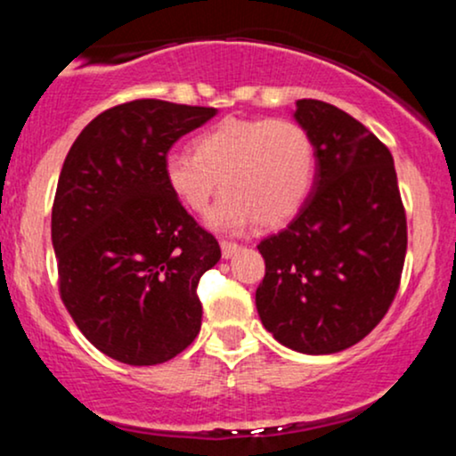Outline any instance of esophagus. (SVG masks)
Listing matches in <instances>:
<instances>
[{
    "instance_id": "esophagus-1",
    "label": "esophagus",
    "mask_w": 456,
    "mask_h": 456,
    "mask_svg": "<svg viewBox=\"0 0 456 456\" xmlns=\"http://www.w3.org/2000/svg\"><path fill=\"white\" fill-rule=\"evenodd\" d=\"M221 250H223V257H224V259H229V257H233L235 253H238V250H240V244L229 242V240H221Z\"/></svg>"
}]
</instances>
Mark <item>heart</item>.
Returning a JSON list of instances; mask_svg holds the SVG:
<instances>
[{"label":"heart","mask_w":456,"mask_h":456,"mask_svg":"<svg viewBox=\"0 0 456 456\" xmlns=\"http://www.w3.org/2000/svg\"><path fill=\"white\" fill-rule=\"evenodd\" d=\"M188 151L162 160L167 191L192 214L208 212L216 232L240 233L253 224L276 227L305 208L317 180V148L311 133L282 118H224L199 133Z\"/></svg>","instance_id":"obj_1"}]
</instances>
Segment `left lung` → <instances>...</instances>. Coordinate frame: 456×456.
Listing matches in <instances>:
<instances>
[{"label": "left lung", "mask_w": 456, "mask_h": 456, "mask_svg": "<svg viewBox=\"0 0 456 456\" xmlns=\"http://www.w3.org/2000/svg\"><path fill=\"white\" fill-rule=\"evenodd\" d=\"M294 118L315 141L317 180L287 229L259 242L255 305L285 347L337 354L362 341L399 291L405 208L390 150L358 119L311 98Z\"/></svg>", "instance_id": "8db88e82"}]
</instances>
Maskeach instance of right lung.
Segmentation results:
<instances>
[{"mask_svg": "<svg viewBox=\"0 0 456 456\" xmlns=\"http://www.w3.org/2000/svg\"><path fill=\"white\" fill-rule=\"evenodd\" d=\"M216 109L141 98L81 130L57 182L51 240L64 306L124 364L175 358L201 330L199 279L221 246L167 191L162 160Z\"/></svg>", "mask_w": 456, "mask_h": 456, "instance_id": "add662e5", "label": "right lung"}]
</instances>
